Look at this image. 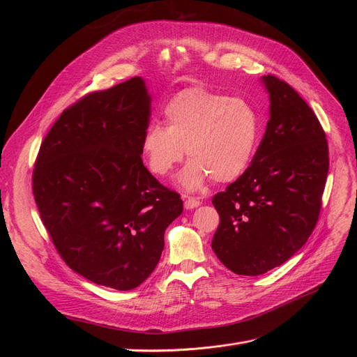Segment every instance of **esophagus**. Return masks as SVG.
I'll return each instance as SVG.
<instances>
[{"instance_id": "obj_1", "label": "esophagus", "mask_w": 357, "mask_h": 357, "mask_svg": "<svg viewBox=\"0 0 357 357\" xmlns=\"http://www.w3.org/2000/svg\"><path fill=\"white\" fill-rule=\"evenodd\" d=\"M199 204H201V201H199L198 198L188 197V198L185 199V208H186V210H192V208H197Z\"/></svg>"}]
</instances>
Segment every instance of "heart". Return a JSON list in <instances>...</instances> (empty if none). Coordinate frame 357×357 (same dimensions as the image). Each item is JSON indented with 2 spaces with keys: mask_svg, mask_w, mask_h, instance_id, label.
I'll list each match as a JSON object with an SVG mask.
<instances>
[{
  "mask_svg": "<svg viewBox=\"0 0 357 357\" xmlns=\"http://www.w3.org/2000/svg\"><path fill=\"white\" fill-rule=\"evenodd\" d=\"M166 126L155 121L142 139L149 171L167 176L186 153L191 160L179 175L186 190H198L213 178L220 183L238 179L257 150L261 124L255 107L204 86L179 91L163 108Z\"/></svg>",
  "mask_w": 357,
  "mask_h": 357,
  "instance_id": "obj_1",
  "label": "heart"
}]
</instances>
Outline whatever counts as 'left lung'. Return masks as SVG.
<instances>
[{"label": "left lung", "mask_w": 357, "mask_h": 357, "mask_svg": "<svg viewBox=\"0 0 357 357\" xmlns=\"http://www.w3.org/2000/svg\"><path fill=\"white\" fill-rule=\"evenodd\" d=\"M271 119L248 171L213 197L211 248L237 275L257 276L301 249L317 226L328 174L326 131L285 81L264 77Z\"/></svg>", "instance_id": "left-lung-1"}]
</instances>
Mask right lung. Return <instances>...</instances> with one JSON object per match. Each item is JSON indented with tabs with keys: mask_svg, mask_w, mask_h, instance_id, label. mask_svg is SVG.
I'll return each mask as SVG.
<instances>
[{
	"mask_svg": "<svg viewBox=\"0 0 357 357\" xmlns=\"http://www.w3.org/2000/svg\"><path fill=\"white\" fill-rule=\"evenodd\" d=\"M150 97L139 77L69 105L37 153L33 195L53 246L91 282L128 291L153 272L183 210L142 160Z\"/></svg>",
	"mask_w": 357,
	"mask_h": 357,
	"instance_id": "right-lung-1",
	"label": "right lung"
}]
</instances>
